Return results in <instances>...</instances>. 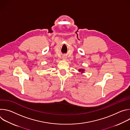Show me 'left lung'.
<instances>
[{"label":"left lung","instance_id":"1","mask_svg":"<svg viewBox=\"0 0 130 130\" xmlns=\"http://www.w3.org/2000/svg\"><path fill=\"white\" fill-rule=\"evenodd\" d=\"M79 71H81V72H82L84 71V70H83V69H79Z\"/></svg>","mask_w":130,"mask_h":130}]
</instances>
